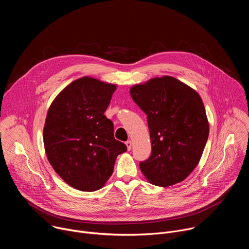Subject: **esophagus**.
<instances>
[{
  "instance_id": "esophagus-1",
  "label": "esophagus",
  "mask_w": 249,
  "mask_h": 249,
  "mask_svg": "<svg viewBox=\"0 0 249 249\" xmlns=\"http://www.w3.org/2000/svg\"><path fill=\"white\" fill-rule=\"evenodd\" d=\"M125 144H126V146H127V150H128V151H130V150L132 149V142L129 140V141H127V142H126Z\"/></svg>"
}]
</instances>
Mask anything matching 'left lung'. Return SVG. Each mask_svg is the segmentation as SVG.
Masks as SVG:
<instances>
[{
  "label": "left lung",
  "instance_id": "left-lung-1",
  "mask_svg": "<svg viewBox=\"0 0 249 249\" xmlns=\"http://www.w3.org/2000/svg\"><path fill=\"white\" fill-rule=\"evenodd\" d=\"M130 94L147 114L152 154L140 162L154 185L184 180L197 166L209 136L203 101L193 89L169 76L131 88Z\"/></svg>",
  "mask_w": 249,
  "mask_h": 249
}]
</instances>
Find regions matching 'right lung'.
I'll use <instances>...</instances> for the list:
<instances>
[{
	"instance_id": "right-lung-1",
	"label": "right lung",
	"mask_w": 249,
	"mask_h": 249,
	"mask_svg": "<svg viewBox=\"0 0 249 249\" xmlns=\"http://www.w3.org/2000/svg\"><path fill=\"white\" fill-rule=\"evenodd\" d=\"M115 89V85L84 77L66 87L48 109L43 130L47 159L61 178L78 190L101 188L117 156L127 151L104 115Z\"/></svg>"
}]
</instances>
